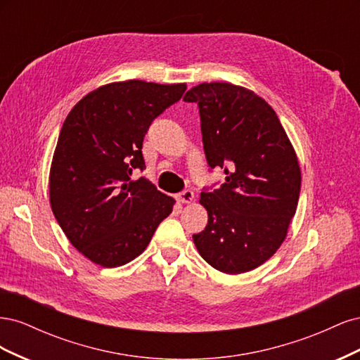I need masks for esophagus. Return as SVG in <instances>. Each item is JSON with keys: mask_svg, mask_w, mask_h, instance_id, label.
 <instances>
[{"mask_svg": "<svg viewBox=\"0 0 360 360\" xmlns=\"http://www.w3.org/2000/svg\"><path fill=\"white\" fill-rule=\"evenodd\" d=\"M195 200V195L192 191H183L177 195V201L181 204H186V202H192Z\"/></svg>", "mask_w": 360, "mask_h": 360, "instance_id": "obj_1", "label": "esophagus"}]
</instances>
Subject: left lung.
Returning <instances> with one entry per match:
<instances>
[{
	"mask_svg": "<svg viewBox=\"0 0 360 360\" xmlns=\"http://www.w3.org/2000/svg\"><path fill=\"white\" fill-rule=\"evenodd\" d=\"M183 101L198 105L210 169L226 174L219 188L201 192L209 222L193 243L216 270L245 274L284 242L300 195L297 156L276 112L254 91L204 82Z\"/></svg>",
	"mask_w": 360,
	"mask_h": 360,
	"instance_id": "left-lung-1",
	"label": "left lung"
}]
</instances>
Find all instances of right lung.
I'll list each match as a JSON object with an SVG mask.
<instances>
[{
    "label": "right lung",
    "mask_w": 360,
    "mask_h": 360,
    "mask_svg": "<svg viewBox=\"0 0 360 360\" xmlns=\"http://www.w3.org/2000/svg\"><path fill=\"white\" fill-rule=\"evenodd\" d=\"M186 84L124 81L101 86L64 122L49 174L53 216L93 263L118 267L136 258L174 200L146 177L143 141L150 124L179 102Z\"/></svg>",
    "instance_id": "add662e5"
}]
</instances>
